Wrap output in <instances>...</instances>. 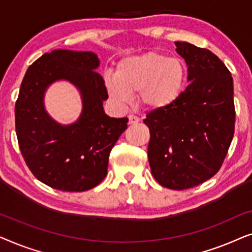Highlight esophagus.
Masks as SVG:
<instances>
[{"instance_id":"esophagus-1","label":"esophagus","mask_w":252,"mask_h":252,"mask_svg":"<svg viewBox=\"0 0 252 252\" xmlns=\"http://www.w3.org/2000/svg\"><path fill=\"white\" fill-rule=\"evenodd\" d=\"M140 122V118L139 117L134 116V115H129L128 116V124L129 125H135V124H137Z\"/></svg>"}]
</instances>
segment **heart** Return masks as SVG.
<instances>
[{"instance_id": "obj_1", "label": "heart", "mask_w": 252, "mask_h": 252, "mask_svg": "<svg viewBox=\"0 0 252 252\" xmlns=\"http://www.w3.org/2000/svg\"><path fill=\"white\" fill-rule=\"evenodd\" d=\"M185 81L186 66L180 58L147 53L120 61L116 74L105 77V87L118 104L129 103L133 93L139 92V102L144 108L159 109L178 98Z\"/></svg>"}]
</instances>
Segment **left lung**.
<instances>
[{
  "instance_id": "1",
  "label": "left lung",
  "mask_w": 252,
  "mask_h": 252,
  "mask_svg": "<svg viewBox=\"0 0 252 252\" xmlns=\"http://www.w3.org/2000/svg\"><path fill=\"white\" fill-rule=\"evenodd\" d=\"M188 66L189 85L178 98L147 115L148 158L163 187L182 190L212 178L221 167L235 127L233 78L215 54L175 42Z\"/></svg>"
}]
</instances>
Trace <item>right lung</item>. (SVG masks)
<instances>
[{
    "mask_svg": "<svg viewBox=\"0 0 252 252\" xmlns=\"http://www.w3.org/2000/svg\"><path fill=\"white\" fill-rule=\"evenodd\" d=\"M92 51L57 49L27 68L15 106L19 148L34 177L63 191H85L108 173L110 151L127 128V118H111L103 109L108 98ZM66 80L81 93L83 111L62 126L44 108V94L54 82Z\"/></svg>",
    "mask_w": 252,
    "mask_h": 252,
    "instance_id": "add662e5",
    "label": "right lung"
}]
</instances>
